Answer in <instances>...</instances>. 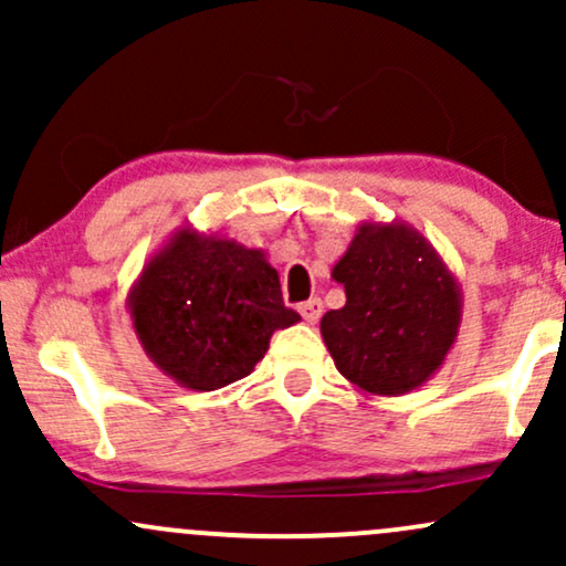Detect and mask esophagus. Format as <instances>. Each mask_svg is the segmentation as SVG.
Listing matches in <instances>:
<instances>
[{"label": "esophagus", "mask_w": 566, "mask_h": 566, "mask_svg": "<svg viewBox=\"0 0 566 566\" xmlns=\"http://www.w3.org/2000/svg\"><path fill=\"white\" fill-rule=\"evenodd\" d=\"M322 311H324V305H322L319 297H311V301L301 303V316H303V319L308 322V324H316V322H319Z\"/></svg>", "instance_id": "obj_1"}]
</instances>
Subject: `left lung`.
<instances>
[{"mask_svg": "<svg viewBox=\"0 0 566 566\" xmlns=\"http://www.w3.org/2000/svg\"><path fill=\"white\" fill-rule=\"evenodd\" d=\"M333 279L346 305L322 316L337 373L369 396H401L444 365L463 319L458 276L437 247L401 220H361Z\"/></svg>", "mask_w": 566, "mask_h": 566, "instance_id": "obj_1", "label": "left lung"}]
</instances>
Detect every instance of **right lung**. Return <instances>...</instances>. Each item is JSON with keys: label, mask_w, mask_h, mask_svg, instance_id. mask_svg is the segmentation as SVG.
I'll list each match as a JSON object with an SVG mask.
<instances>
[{"label": "right lung", "mask_w": 566, "mask_h": 566, "mask_svg": "<svg viewBox=\"0 0 566 566\" xmlns=\"http://www.w3.org/2000/svg\"><path fill=\"white\" fill-rule=\"evenodd\" d=\"M127 311L148 359L191 391L247 378L271 335L301 322L282 301L265 250L191 223L143 263Z\"/></svg>", "instance_id": "1"}]
</instances>
